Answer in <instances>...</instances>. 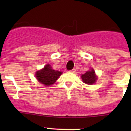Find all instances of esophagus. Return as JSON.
Returning a JSON list of instances; mask_svg holds the SVG:
<instances>
[{
	"mask_svg": "<svg viewBox=\"0 0 131 131\" xmlns=\"http://www.w3.org/2000/svg\"><path fill=\"white\" fill-rule=\"evenodd\" d=\"M75 71H76V70H75V68H73V69H72V70H70L69 72H71V73H75Z\"/></svg>",
	"mask_w": 131,
	"mask_h": 131,
	"instance_id": "obj_1",
	"label": "esophagus"
}]
</instances>
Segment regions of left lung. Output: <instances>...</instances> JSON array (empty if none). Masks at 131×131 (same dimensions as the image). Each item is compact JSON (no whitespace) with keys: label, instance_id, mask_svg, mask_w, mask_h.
I'll return each instance as SVG.
<instances>
[{"label":"left lung","instance_id":"8db88e82","mask_svg":"<svg viewBox=\"0 0 131 131\" xmlns=\"http://www.w3.org/2000/svg\"><path fill=\"white\" fill-rule=\"evenodd\" d=\"M94 73V71L93 70V69H92L91 70L88 71L82 75L81 77L83 82L86 84H89V85L93 84L97 80V78H96Z\"/></svg>","mask_w":131,"mask_h":131}]
</instances>
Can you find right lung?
<instances>
[{"instance_id":"right-lung-1","label":"right lung","mask_w":131,"mask_h":131,"mask_svg":"<svg viewBox=\"0 0 131 131\" xmlns=\"http://www.w3.org/2000/svg\"><path fill=\"white\" fill-rule=\"evenodd\" d=\"M62 72L54 70L50 64H47L43 69L37 71L35 76L41 84L46 85H51L58 80Z\"/></svg>"}]
</instances>
